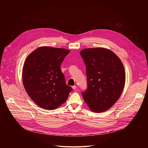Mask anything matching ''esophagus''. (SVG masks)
I'll return each instance as SVG.
<instances>
[{
  "mask_svg": "<svg viewBox=\"0 0 148 148\" xmlns=\"http://www.w3.org/2000/svg\"><path fill=\"white\" fill-rule=\"evenodd\" d=\"M72 89H73V90H76V86H75V85H73V86H72Z\"/></svg>",
  "mask_w": 148,
  "mask_h": 148,
  "instance_id": "esophagus-1",
  "label": "esophagus"
}]
</instances>
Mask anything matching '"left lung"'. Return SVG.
Wrapping results in <instances>:
<instances>
[{"instance_id": "left-lung-1", "label": "left lung", "mask_w": 148, "mask_h": 148, "mask_svg": "<svg viewBox=\"0 0 148 148\" xmlns=\"http://www.w3.org/2000/svg\"><path fill=\"white\" fill-rule=\"evenodd\" d=\"M86 66L87 89L82 92L90 109L107 110L120 98L125 83L124 65L112 51L104 48H86L80 52Z\"/></svg>"}]
</instances>
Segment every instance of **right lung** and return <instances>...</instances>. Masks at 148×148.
Wrapping results in <instances>:
<instances>
[{"mask_svg": "<svg viewBox=\"0 0 148 148\" xmlns=\"http://www.w3.org/2000/svg\"><path fill=\"white\" fill-rule=\"evenodd\" d=\"M69 50L41 47L25 59L22 73L24 88L36 105L53 110L66 100L72 88L65 83L60 65Z\"/></svg>", "mask_w": 148, "mask_h": 148, "instance_id": "obj_1", "label": "right lung"}]
</instances>
